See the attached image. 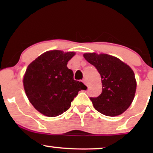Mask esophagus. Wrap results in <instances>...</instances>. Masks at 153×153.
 I'll use <instances>...</instances> for the list:
<instances>
[{
  "label": "esophagus",
  "instance_id": "esophagus-1",
  "mask_svg": "<svg viewBox=\"0 0 153 153\" xmlns=\"http://www.w3.org/2000/svg\"><path fill=\"white\" fill-rule=\"evenodd\" d=\"M83 83H84V84H85V85H88V83H87V81H86V80H85V79H83Z\"/></svg>",
  "mask_w": 153,
  "mask_h": 153
}]
</instances>
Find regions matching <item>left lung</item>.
Returning a JSON list of instances; mask_svg holds the SVG:
<instances>
[{
  "instance_id": "obj_1",
  "label": "left lung",
  "mask_w": 153,
  "mask_h": 153,
  "mask_svg": "<svg viewBox=\"0 0 153 153\" xmlns=\"http://www.w3.org/2000/svg\"><path fill=\"white\" fill-rule=\"evenodd\" d=\"M83 57L95 67L102 79V93L97 97L90 98L94 108L107 116L122 114L134 98L137 81L133 70L118 58L108 54L88 53Z\"/></svg>"
}]
</instances>
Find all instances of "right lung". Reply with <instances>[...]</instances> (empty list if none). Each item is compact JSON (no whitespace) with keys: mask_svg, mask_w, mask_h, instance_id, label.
I'll return each instance as SVG.
<instances>
[{"mask_svg":"<svg viewBox=\"0 0 153 153\" xmlns=\"http://www.w3.org/2000/svg\"><path fill=\"white\" fill-rule=\"evenodd\" d=\"M74 52L60 50L47 51L37 57L26 69L24 87L32 105L42 114L56 117L70 108L71 102L81 90L87 87L75 81L68 68Z\"/></svg>","mask_w":153,"mask_h":153,"instance_id":"right-lung-1","label":"right lung"}]
</instances>
